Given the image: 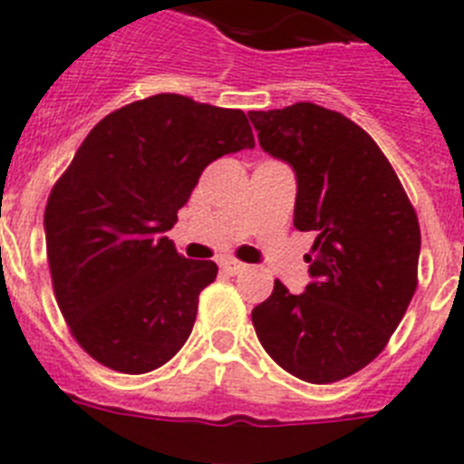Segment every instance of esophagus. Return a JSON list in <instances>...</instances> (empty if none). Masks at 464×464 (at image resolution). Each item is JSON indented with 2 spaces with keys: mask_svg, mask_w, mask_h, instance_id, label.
Masks as SVG:
<instances>
[{
  "mask_svg": "<svg viewBox=\"0 0 464 464\" xmlns=\"http://www.w3.org/2000/svg\"><path fill=\"white\" fill-rule=\"evenodd\" d=\"M220 267H223L225 272H227V274H232V276H235V274L246 272V265H244V262L232 260V257H229V260H223V262H220Z\"/></svg>",
  "mask_w": 464,
  "mask_h": 464,
  "instance_id": "esophagus-1",
  "label": "esophagus"
}]
</instances>
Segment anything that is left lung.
Masks as SVG:
<instances>
[{
	"instance_id": "left-lung-1",
	"label": "left lung",
	"mask_w": 464,
	"mask_h": 464,
	"mask_svg": "<svg viewBox=\"0 0 464 464\" xmlns=\"http://www.w3.org/2000/svg\"><path fill=\"white\" fill-rule=\"evenodd\" d=\"M248 118L262 150L293 167L295 227L315 232L304 293L274 281L253 327L283 370L334 383L383 351L416 293V211L374 139L337 111L299 102Z\"/></svg>"
}]
</instances>
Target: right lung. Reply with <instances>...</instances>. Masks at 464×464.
<instances>
[{
    "instance_id": "right-lung-1",
    "label": "right lung",
    "mask_w": 464,
    "mask_h": 464,
    "mask_svg": "<svg viewBox=\"0 0 464 464\" xmlns=\"http://www.w3.org/2000/svg\"><path fill=\"white\" fill-rule=\"evenodd\" d=\"M253 146L244 111L167 92L90 130L44 213L57 306L90 358L146 374L181 351L218 267L181 257L165 232L204 167Z\"/></svg>"
}]
</instances>
